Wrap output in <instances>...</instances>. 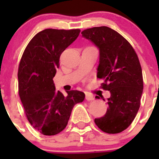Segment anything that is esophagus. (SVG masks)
I'll use <instances>...</instances> for the list:
<instances>
[{
  "label": "esophagus",
  "instance_id": "1",
  "mask_svg": "<svg viewBox=\"0 0 159 159\" xmlns=\"http://www.w3.org/2000/svg\"><path fill=\"white\" fill-rule=\"evenodd\" d=\"M85 98H86V99L88 101H92L95 99V98H94L93 95H91V94H89V93H86V97H85Z\"/></svg>",
  "mask_w": 159,
  "mask_h": 159
}]
</instances>
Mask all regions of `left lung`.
<instances>
[{
  "label": "left lung",
  "mask_w": 159,
  "mask_h": 159,
  "mask_svg": "<svg viewBox=\"0 0 159 159\" xmlns=\"http://www.w3.org/2000/svg\"><path fill=\"white\" fill-rule=\"evenodd\" d=\"M81 34L99 48L97 77L104 80L102 88L111 92L106 114L95 123L103 132L120 133L131 124L139 109L143 89L139 60L130 43L111 28L94 27Z\"/></svg>",
  "instance_id": "obj_1"
}]
</instances>
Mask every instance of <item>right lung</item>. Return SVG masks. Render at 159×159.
I'll return each mask as SVG.
<instances>
[{
	"instance_id": "obj_1",
	"label": "right lung",
	"mask_w": 159,
	"mask_h": 159,
	"mask_svg": "<svg viewBox=\"0 0 159 159\" xmlns=\"http://www.w3.org/2000/svg\"><path fill=\"white\" fill-rule=\"evenodd\" d=\"M80 29H48L38 32L27 45L18 68L19 95L32 127L44 135H55L66 127L71 111L85 94L56 91L53 77L63 52L76 40Z\"/></svg>"
}]
</instances>
